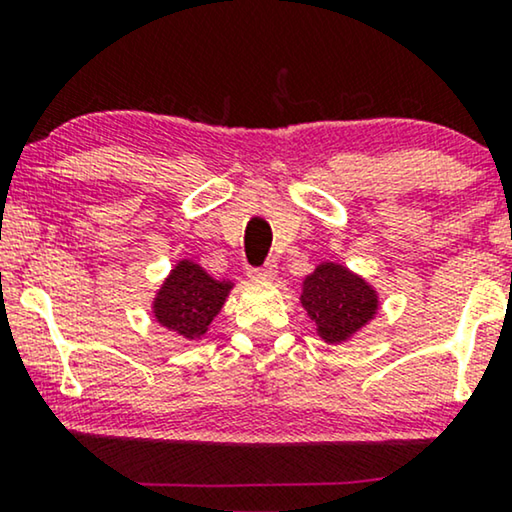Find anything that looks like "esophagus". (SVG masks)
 Listing matches in <instances>:
<instances>
[{"mask_svg":"<svg viewBox=\"0 0 512 512\" xmlns=\"http://www.w3.org/2000/svg\"><path fill=\"white\" fill-rule=\"evenodd\" d=\"M249 277L256 279V282H272V279L277 277V263L268 261L265 265H261V268L249 270Z\"/></svg>","mask_w":512,"mask_h":512,"instance_id":"1","label":"esophagus"}]
</instances>
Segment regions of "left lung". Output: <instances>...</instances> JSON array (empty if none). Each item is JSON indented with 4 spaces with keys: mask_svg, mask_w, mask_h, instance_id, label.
Listing matches in <instances>:
<instances>
[{
    "mask_svg": "<svg viewBox=\"0 0 512 512\" xmlns=\"http://www.w3.org/2000/svg\"><path fill=\"white\" fill-rule=\"evenodd\" d=\"M307 317L324 342L340 345L375 319L380 298L366 279L340 263H321L303 279L300 293Z\"/></svg>",
    "mask_w": 512,
    "mask_h": 512,
    "instance_id": "obj_1",
    "label": "left lung"
}]
</instances>
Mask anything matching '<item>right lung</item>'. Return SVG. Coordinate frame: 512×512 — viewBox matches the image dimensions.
Instances as JSON below:
<instances>
[{"label": "right lung", "instance_id": "right-lung-1", "mask_svg": "<svg viewBox=\"0 0 512 512\" xmlns=\"http://www.w3.org/2000/svg\"><path fill=\"white\" fill-rule=\"evenodd\" d=\"M233 282H219L193 261H179L153 298V317L186 340H200L221 312Z\"/></svg>", "mask_w": 512, "mask_h": 512}]
</instances>
